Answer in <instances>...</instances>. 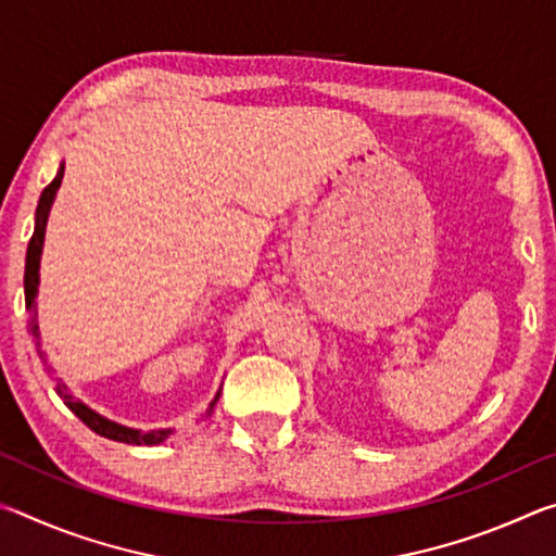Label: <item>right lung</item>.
Returning <instances> with one entry per match:
<instances>
[{
	"label": "right lung",
	"instance_id": "obj_1",
	"mask_svg": "<svg viewBox=\"0 0 556 556\" xmlns=\"http://www.w3.org/2000/svg\"><path fill=\"white\" fill-rule=\"evenodd\" d=\"M61 178H63V166L59 168V174H55L53 181L43 188L39 205H36V225H34V235L29 240V250H26V269H24V294H26V308H29V333L36 341V348H39V326H36V312H34V299H36V287H39V262H41V248H43V232H46V220H49V211H51V203H53V195L59 191L61 186ZM41 355V351H39ZM55 392H59V397L65 402V407H68L75 417H78L83 425L88 429L96 431V434L112 439V441H122V444H159V441H164L168 434H172V429H156V431H137V429H127L122 425H115V421H110L105 417H100L98 412H92L90 407H86L80 400H75L73 394L68 392V388L59 380L55 382ZM220 394H215L213 404L218 402ZM211 404V407H213Z\"/></svg>",
	"mask_w": 556,
	"mask_h": 556
}]
</instances>
